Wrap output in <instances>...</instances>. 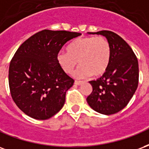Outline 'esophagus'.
<instances>
[{
    "label": "esophagus",
    "instance_id": "esophagus-1",
    "mask_svg": "<svg viewBox=\"0 0 149 149\" xmlns=\"http://www.w3.org/2000/svg\"><path fill=\"white\" fill-rule=\"evenodd\" d=\"M83 83V82H82V81H74V84L75 85H81V84H82Z\"/></svg>",
    "mask_w": 149,
    "mask_h": 149
}]
</instances>
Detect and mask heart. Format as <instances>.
I'll use <instances>...</instances> for the list:
<instances>
[{
  "instance_id": "obj_1",
  "label": "heart",
  "mask_w": 149,
  "mask_h": 149,
  "mask_svg": "<svg viewBox=\"0 0 149 149\" xmlns=\"http://www.w3.org/2000/svg\"><path fill=\"white\" fill-rule=\"evenodd\" d=\"M111 58V48L108 40L102 36H86L76 39L68 47V51H61L57 60L67 74L72 72L77 64L81 66L74 76L83 79L92 74L99 77L105 74Z\"/></svg>"
}]
</instances>
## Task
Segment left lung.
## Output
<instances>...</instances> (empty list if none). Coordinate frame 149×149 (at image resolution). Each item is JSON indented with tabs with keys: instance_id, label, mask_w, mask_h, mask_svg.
I'll use <instances>...</instances> for the list:
<instances>
[{
	"instance_id": "left-lung-1",
	"label": "left lung",
	"mask_w": 149,
	"mask_h": 149,
	"mask_svg": "<svg viewBox=\"0 0 149 149\" xmlns=\"http://www.w3.org/2000/svg\"><path fill=\"white\" fill-rule=\"evenodd\" d=\"M102 35L111 48L109 67L96 81H91L93 91L86 98L92 109L99 113L110 115L128 105L138 86V60L128 43L111 31L88 32Z\"/></svg>"
}]
</instances>
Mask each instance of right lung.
<instances>
[{"mask_svg":"<svg viewBox=\"0 0 149 149\" xmlns=\"http://www.w3.org/2000/svg\"><path fill=\"white\" fill-rule=\"evenodd\" d=\"M81 33L44 29L19 46L11 60L8 83L12 97L19 109L36 120L56 114L74 84L57 60L65 43Z\"/></svg>","mask_w":149,"mask_h":149,"instance_id":"add662e5","label":"right lung"}]
</instances>
